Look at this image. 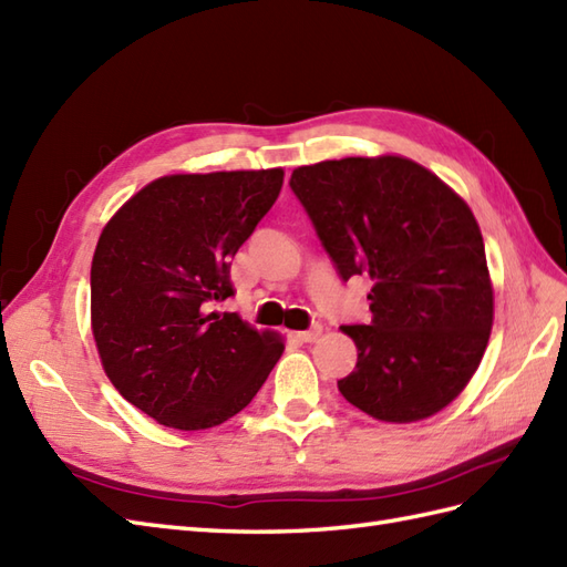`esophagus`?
<instances>
[{
  "label": "esophagus",
  "instance_id": "esophagus-1",
  "mask_svg": "<svg viewBox=\"0 0 567 567\" xmlns=\"http://www.w3.org/2000/svg\"><path fill=\"white\" fill-rule=\"evenodd\" d=\"M320 334H322V327L320 324H312L310 329H306V331H298V339L300 341H317V339H320Z\"/></svg>",
  "mask_w": 567,
  "mask_h": 567
}]
</instances>
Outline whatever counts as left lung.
<instances>
[{"mask_svg":"<svg viewBox=\"0 0 567 567\" xmlns=\"http://www.w3.org/2000/svg\"><path fill=\"white\" fill-rule=\"evenodd\" d=\"M291 189L343 281L370 276V324L341 327L358 361L339 392L368 416L411 423L445 409L488 347L493 286L462 197L402 156L302 165Z\"/></svg>","mask_w":567,"mask_h":567,"instance_id":"obj_1","label":"left lung"}]
</instances>
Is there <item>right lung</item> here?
I'll use <instances>...</instances> for the list:
<instances>
[{"mask_svg":"<svg viewBox=\"0 0 567 567\" xmlns=\"http://www.w3.org/2000/svg\"><path fill=\"white\" fill-rule=\"evenodd\" d=\"M284 171L165 175L107 220L91 265V327L105 375L177 431L236 416L284 353L236 312L230 259L279 197Z\"/></svg>","mask_w":567,"mask_h":567,"instance_id":"right-lung-1","label":"right lung"}]
</instances>
